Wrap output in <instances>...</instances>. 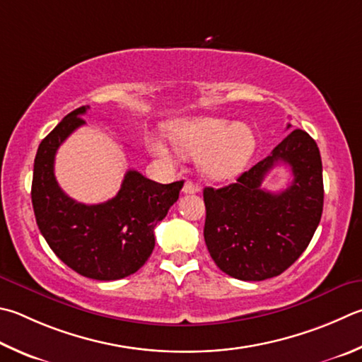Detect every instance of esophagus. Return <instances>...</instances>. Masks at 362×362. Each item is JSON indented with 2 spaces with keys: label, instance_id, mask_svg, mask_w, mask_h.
<instances>
[{
  "label": "esophagus",
  "instance_id": "obj_1",
  "mask_svg": "<svg viewBox=\"0 0 362 362\" xmlns=\"http://www.w3.org/2000/svg\"><path fill=\"white\" fill-rule=\"evenodd\" d=\"M199 185H196V183H193L192 180H188L185 185H183V189L182 192L185 194H194V193H199Z\"/></svg>",
  "mask_w": 362,
  "mask_h": 362
}]
</instances>
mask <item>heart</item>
<instances>
[{
	"instance_id": "1",
	"label": "heart",
	"mask_w": 362,
	"mask_h": 362,
	"mask_svg": "<svg viewBox=\"0 0 362 362\" xmlns=\"http://www.w3.org/2000/svg\"><path fill=\"white\" fill-rule=\"evenodd\" d=\"M174 148L187 158H199L201 173L212 180H228L242 173L256 148L255 134L244 123L201 117L177 122L169 128ZM155 158L173 163L169 148L158 137H150Z\"/></svg>"
}]
</instances>
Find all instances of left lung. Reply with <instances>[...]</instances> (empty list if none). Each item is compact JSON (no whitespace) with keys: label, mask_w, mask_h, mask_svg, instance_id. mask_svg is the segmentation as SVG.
<instances>
[{"label":"left lung","mask_w":362,"mask_h":362,"mask_svg":"<svg viewBox=\"0 0 362 362\" xmlns=\"http://www.w3.org/2000/svg\"><path fill=\"white\" fill-rule=\"evenodd\" d=\"M286 128H291L288 124ZM284 162L293 182L284 192L260 188ZM323 166L317 142L294 129L272 153L223 188H204V239L223 272L245 281L277 277L304 253L323 214Z\"/></svg>","instance_id":"8db88e82"}]
</instances>
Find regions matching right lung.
<instances>
[{
    "label": "right lung",
    "mask_w": 362,
    "mask_h": 362,
    "mask_svg": "<svg viewBox=\"0 0 362 362\" xmlns=\"http://www.w3.org/2000/svg\"><path fill=\"white\" fill-rule=\"evenodd\" d=\"M88 109L72 110L39 144L31 202L39 231L64 264L83 277L118 280L139 271L150 258L155 226L179 199L183 180L163 185L128 170L112 199L91 206L71 199L55 179V153L85 124L82 115Z\"/></svg>",
    "instance_id": "right-lung-1"
}]
</instances>
